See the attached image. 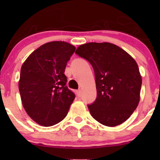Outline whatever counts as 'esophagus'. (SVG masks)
Returning <instances> with one entry per match:
<instances>
[{
	"mask_svg": "<svg viewBox=\"0 0 160 160\" xmlns=\"http://www.w3.org/2000/svg\"><path fill=\"white\" fill-rule=\"evenodd\" d=\"M77 96L79 97V98H80V97H81V94H82V91H81V90H78L77 91Z\"/></svg>",
	"mask_w": 160,
	"mask_h": 160,
	"instance_id": "obj_1",
	"label": "esophagus"
}]
</instances>
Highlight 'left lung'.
Returning <instances> with one entry per match:
<instances>
[{"label":"left lung","instance_id":"obj_1","mask_svg":"<svg viewBox=\"0 0 160 160\" xmlns=\"http://www.w3.org/2000/svg\"><path fill=\"white\" fill-rule=\"evenodd\" d=\"M76 53L86 59L94 70L97 98L88 105L92 117L108 127L125 122L140 100L142 76L135 59L109 42L85 43Z\"/></svg>","mask_w":160,"mask_h":160}]
</instances>
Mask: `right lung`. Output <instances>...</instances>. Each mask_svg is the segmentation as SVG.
<instances>
[{
    "label": "right lung",
    "mask_w": 160,
    "mask_h": 160,
    "mask_svg": "<svg viewBox=\"0 0 160 160\" xmlns=\"http://www.w3.org/2000/svg\"><path fill=\"white\" fill-rule=\"evenodd\" d=\"M75 49L66 42H50L31 53L22 64L18 82L22 105L38 125L49 127L63 120L75 99L64 74Z\"/></svg>",
    "instance_id": "add662e5"
}]
</instances>
